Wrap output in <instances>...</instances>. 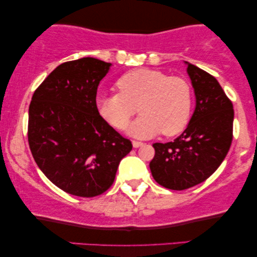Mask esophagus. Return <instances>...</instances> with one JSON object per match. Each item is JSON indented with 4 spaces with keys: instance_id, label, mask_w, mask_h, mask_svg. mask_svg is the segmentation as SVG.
Instances as JSON below:
<instances>
[{
    "instance_id": "34e87169",
    "label": "esophagus",
    "mask_w": 257,
    "mask_h": 257,
    "mask_svg": "<svg viewBox=\"0 0 257 257\" xmlns=\"http://www.w3.org/2000/svg\"><path fill=\"white\" fill-rule=\"evenodd\" d=\"M132 145H133V147H135V149H138V147L143 146L144 144H143L142 142H137V140H133V142H132Z\"/></svg>"
}]
</instances>
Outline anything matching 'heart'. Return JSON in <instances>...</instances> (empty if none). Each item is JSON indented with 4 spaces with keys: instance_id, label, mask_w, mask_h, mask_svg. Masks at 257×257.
<instances>
[{
    "instance_id": "obj_1",
    "label": "heart",
    "mask_w": 257,
    "mask_h": 257,
    "mask_svg": "<svg viewBox=\"0 0 257 257\" xmlns=\"http://www.w3.org/2000/svg\"><path fill=\"white\" fill-rule=\"evenodd\" d=\"M117 87L119 93L97 98L98 112L114 128H126L137 110L142 115L130 127L133 137L150 138L160 132L171 137L187 126L193 97L184 78L159 70L137 69L122 75Z\"/></svg>"
}]
</instances>
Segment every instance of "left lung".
<instances>
[{"label": "left lung", "instance_id": "obj_1", "mask_svg": "<svg viewBox=\"0 0 257 257\" xmlns=\"http://www.w3.org/2000/svg\"><path fill=\"white\" fill-rule=\"evenodd\" d=\"M187 64L195 93V110L187 128L170 143L153 144L150 163L158 184L182 191L201 184L217 170L233 140V104L215 77Z\"/></svg>", "mask_w": 257, "mask_h": 257}]
</instances>
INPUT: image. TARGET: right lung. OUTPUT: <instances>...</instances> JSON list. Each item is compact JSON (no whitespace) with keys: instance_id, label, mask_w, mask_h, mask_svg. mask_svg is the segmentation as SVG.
<instances>
[{"instance_id":"obj_1","label":"right lung","mask_w":257,"mask_h":257,"mask_svg":"<svg viewBox=\"0 0 257 257\" xmlns=\"http://www.w3.org/2000/svg\"><path fill=\"white\" fill-rule=\"evenodd\" d=\"M111 63L84 57L58 65L31 98L28 142L37 166L69 194L93 198L113 184L132 144L105 121L96 96Z\"/></svg>"}]
</instances>
